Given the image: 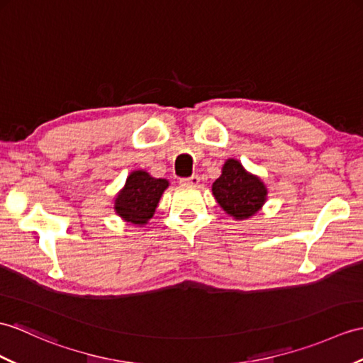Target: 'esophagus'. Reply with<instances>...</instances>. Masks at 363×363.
<instances>
[{"label":"esophagus","instance_id":"34e87169","mask_svg":"<svg viewBox=\"0 0 363 363\" xmlns=\"http://www.w3.org/2000/svg\"><path fill=\"white\" fill-rule=\"evenodd\" d=\"M182 184H190V185H198L199 184V176L198 174H191L190 178H182Z\"/></svg>","mask_w":363,"mask_h":363}]
</instances>
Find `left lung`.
<instances>
[{
	"label": "left lung",
	"instance_id": "left-lung-1",
	"mask_svg": "<svg viewBox=\"0 0 363 363\" xmlns=\"http://www.w3.org/2000/svg\"><path fill=\"white\" fill-rule=\"evenodd\" d=\"M212 191L220 206L237 220L255 215L267 195L261 179L249 174L235 159L224 164L223 174L213 182Z\"/></svg>",
	"mask_w": 363,
	"mask_h": 363
}]
</instances>
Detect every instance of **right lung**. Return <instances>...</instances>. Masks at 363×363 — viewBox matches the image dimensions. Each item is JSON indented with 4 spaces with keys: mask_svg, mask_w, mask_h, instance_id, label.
<instances>
[{
    "mask_svg": "<svg viewBox=\"0 0 363 363\" xmlns=\"http://www.w3.org/2000/svg\"><path fill=\"white\" fill-rule=\"evenodd\" d=\"M168 181L151 178L147 172H133L126 178L125 187L117 195L114 208L125 221L131 224H145L157 207Z\"/></svg>",
    "mask_w": 363,
    "mask_h": 363,
    "instance_id": "add662e5",
    "label": "right lung"
}]
</instances>
